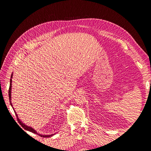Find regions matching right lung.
Here are the masks:
<instances>
[{"mask_svg": "<svg viewBox=\"0 0 151 151\" xmlns=\"http://www.w3.org/2000/svg\"><path fill=\"white\" fill-rule=\"evenodd\" d=\"M12 74H11V79H10V86H9V100H10V103H11V106H12V103H11V87H12ZM12 108L14 109V108L12 107ZM15 113H16V111H15ZM16 117L17 118V121H18V122L19 123V124L22 127V128H23L24 129H25V130H28V131H29V132H33V133H34V134H37V135H40V137H52V135H53V134L52 135H42V134H39L38 133H37V132H36L35 129H33V128L32 127H28V125H24L23 123H22L19 119V118H18V116H17V114L16 113Z\"/></svg>", "mask_w": 151, "mask_h": 151, "instance_id": "obj_1", "label": "right lung"}]
</instances>
